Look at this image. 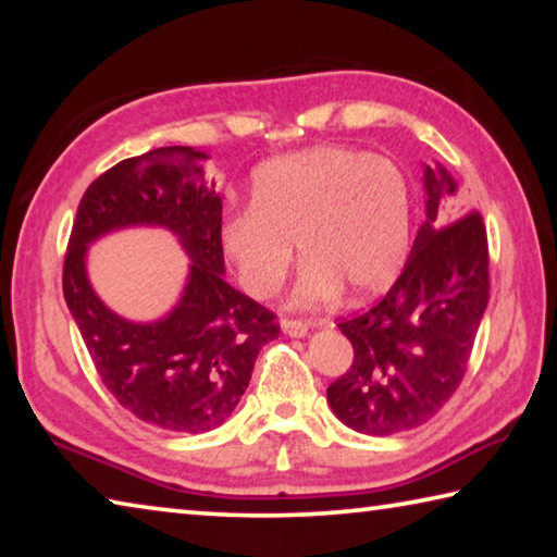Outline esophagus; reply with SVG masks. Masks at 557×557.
Masks as SVG:
<instances>
[{
    "instance_id": "34e87169",
    "label": "esophagus",
    "mask_w": 557,
    "mask_h": 557,
    "mask_svg": "<svg viewBox=\"0 0 557 557\" xmlns=\"http://www.w3.org/2000/svg\"><path fill=\"white\" fill-rule=\"evenodd\" d=\"M309 326L307 322H299V319H282V332L287 336H295V338H305L309 334Z\"/></svg>"
}]
</instances>
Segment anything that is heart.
Returning a JSON list of instances; mask_svg holds the SVG:
<instances>
[{
	"instance_id": "1",
	"label": "heart",
	"mask_w": 557,
	"mask_h": 557,
	"mask_svg": "<svg viewBox=\"0 0 557 557\" xmlns=\"http://www.w3.org/2000/svg\"><path fill=\"white\" fill-rule=\"evenodd\" d=\"M412 188L388 157L344 145L309 147L260 164L250 206L223 213L219 240L245 292L275 297L297 243L292 305L317 307L393 285L410 250Z\"/></svg>"
}]
</instances>
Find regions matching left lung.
I'll return each mask as SVG.
<instances>
[{
	"mask_svg": "<svg viewBox=\"0 0 557 557\" xmlns=\"http://www.w3.org/2000/svg\"><path fill=\"white\" fill-rule=\"evenodd\" d=\"M425 221L400 277L379 305L338 324L354 363L326 388L346 428L385 437L422 425L465 379L488 305V248L479 213L459 215L445 166L422 164Z\"/></svg>",
	"mask_w": 557,
	"mask_h": 557,
	"instance_id": "1",
	"label": "left lung"
}]
</instances>
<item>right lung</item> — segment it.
<instances>
[{
    "mask_svg": "<svg viewBox=\"0 0 557 557\" xmlns=\"http://www.w3.org/2000/svg\"><path fill=\"white\" fill-rule=\"evenodd\" d=\"M206 159L194 147H159L98 176L78 203L63 268L65 305L106 388L169 432L221 428L260 348L280 336L275 317L223 277V201L206 184ZM127 227L172 232L189 258L180 299L152 323L112 313L87 277L89 245Z\"/></svg>",
    "mask_w": 557,
    "mask_h": 557,
    "instance_id": "right-lung-1",
    "label": "right lung"
}]
</instances>
